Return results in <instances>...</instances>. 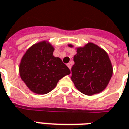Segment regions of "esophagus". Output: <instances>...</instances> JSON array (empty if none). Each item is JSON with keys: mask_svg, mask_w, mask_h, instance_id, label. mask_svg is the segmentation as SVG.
I'll return each instance as SVG.
<instances>
[{"mask_svg": "<svg viewBox=\"0 0 129 129\" xmlns=\"http://www.w3.org/2000/svg\"><path fill=\"white\" fill-rule=\"evenodd\" d=\"M67 66L69 67V69H70V70L71 69V63H68V64H67Z\"/></svg>", "mask_w": 129, "mask_h": 129, "instance_id": "34e87169", "label": "esophagus"}]
</instances>
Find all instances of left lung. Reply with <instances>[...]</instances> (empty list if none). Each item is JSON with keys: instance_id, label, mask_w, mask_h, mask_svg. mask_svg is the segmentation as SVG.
Listing matches in <instances>:
<instances>
[{"instance_id": "1", "label": "left lung", "mask_w": 129, "mask_h": 129, "mask_svg": "<svg viewBox=\"0 0 129 129\" xmlns=\"http://www.w3.org/2000/svg\"><path fill=\"white\" fill-rule=\"evenodd\" d=\"M73 60L71 78L78 91L92 95L104 90L113 74L112 65L106 51L88 43L77 48Z\"/></svg>"}]
</instances>
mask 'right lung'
<instances>
[{
    "instance_id": "1",
    "label": "right lung",
    "mask_w": 129,
    "mask_h": 129,
    "mask_svg": "<svg viewBox=\"0 0 129 129\" xmlns=\"http://www.w3.org/2000/svg\"><path fill=\"white\" fill-rule=\"evenodd\" d=\"M53 47L46 41L34 44L25 52L19 67L21 79L34 93L46 94L71 73L60 58L53 56Z\"/></svg>"
}]
</instances>
